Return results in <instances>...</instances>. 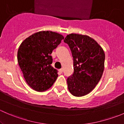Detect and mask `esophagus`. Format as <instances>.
I'll use <instances>...</instances> for the list:
<instances>
[{
    "mask_svg": "<svg viewBox=\"0 0 124 124\" xmlns=\"http://www.w3.org/2000/svg\"><path fill=\"white\" fill-rule=\"evenodd\" d=\"M59 71L60 73H62V72H63V68H61V69H60L59 70Z\"/></svg>",
    "mask_w": 124,
    "mask_h": 124,
    "instance_id": "obj_1",
    "label": "esophagus"
}]
</instances>
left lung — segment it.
<instances>
[{
	"label": "left lung",
	"instance_id": "left-lung-1",
	"mask_svg": "<svg viewBox=\"0 0 124 124\" xmlns=\"http://www.w3.org/2000/svg\"><path fill=\"white\" fill-rule=\"evenodd\" d=\"M63 41L69 46L73 57L74 73L67 78L68 90L75 97H83L100 80L104 69V52L87 35L71 33Z\"/></svg>",
	"mask_w": 124,
	"mask_h": 124
}]
</instances>
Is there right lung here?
<instances>
[{
  "instance_id": "obj_1",
  "label": "right lung",
  "mask_w": 124,
  "mask_h": 124,
  "mask_svg": "<svg viewBox=\"0 0 124 124\" xmlns=\"http://www.w3.org/2000/svg\"><path fill=\"white\" fill-rule=\"evenodd\" d=\"M62 35L52 31H40L25 39L18 48V65L29 86L37 92L52 87L58 77L51 64V54L63 39Z\"/></svg>"
}]
</instances>
